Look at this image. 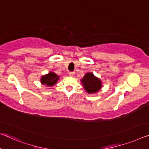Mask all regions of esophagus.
Returning a JSON list of instances; mask_svg holds the SVG:
<instances>
[{
    "instance_id": "obj_1",
    "label": "esophagus",
    "mask_w": 149,
    "mask_h": 149,
    "mask_svg": "<svg viewBox=\"0 0 149 149\" xmlns=\"http://www.w3.org/2000/svg\"><path fill=\"white\" fill-rule=\"evenodd\" d=\"M68 75H69L70 77H74V72H68Z\"/></svg>"
}]
</instances>
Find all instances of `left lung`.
<instances>
[{
  "label": "left lung",
  "mask_w": 149,
  "mask_h": 149,
  "mask_svg": "<svg viewBox=\"0 0 149 149\" xmlns=\"http://www.w3.org/2000/svg\"><path fill=\"white\" fill-rule=\"evenodd\" d=\"M84 90L88 94L98 93L102 88V82L99 78L94 75L92 72H87L81 80Z\"/></svg>",
  "instance_id": "8db88e82"
}]
</instances>
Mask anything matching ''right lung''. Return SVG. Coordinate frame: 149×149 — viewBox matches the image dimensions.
I'll return each mask as SVG.
<instances>
[{
    "instance_id": "obj_1",
    "label": "right lung",
    "mask_w": 149,
    "mask_h": 149,
    "mask_svg": "<svg viewBox=\"0 0 149 149\" xmlns=\"http://www.w3.org/2000/svg\"><path fill=\"white\" fill-rule=\"evenodd\" d=\"M60 77L54 72L50 71L48 74L42 75L40 78V82L42 85L47 86H52L56 84Z\"/></svg>"
}]
</instances>
